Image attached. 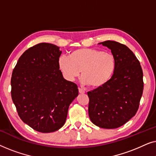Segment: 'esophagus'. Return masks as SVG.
<instances>
[{"label":"esophagus","instance_id":"34e87169","mask_svg":"<svg viewBox=\"0 0 156 156\" xmlns=\"http://www.w3.org/2000/svg\"><path fill=\"white\" fill-rule=\"evenodd\" d=\"M79 93L80 94H84L85 93V91L83 90V89H80V88H79Z\"/></svg>","mask_w":156,"mask_h":156}]
</instances>
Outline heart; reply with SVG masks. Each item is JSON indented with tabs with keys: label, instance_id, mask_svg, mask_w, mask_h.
I'll use <instances>...</instances> for the list:
<instances>
[{
	"label": "heart",
	"instance_id": "obj_1",
	"mask_svg": "<svg viewBox=\"0 0 156 156\" xmlns=\"http://www.w3.org/2000/svg\"><path fill=\"white\" fill-rule=\"evenodd\" d=\"M58 65L64 77L69 82H74L81 72L83 84L99 88L114 75L116 59L111 52L83 48L72 51L69 57L61 56Z\"/></svg>",
	"mask_w": 156,
	"mask_h": 156
}]
</instances>
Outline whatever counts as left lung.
Here are the masks:
<instances>
[{
    "label": "left lung",
    "mask_w": 156,
    "mask_h": 156,
    "mask_svg": "<svg viewBox=\"0 0 156 156\" xmlns=\"http://www.w3.org/2000/svg\"><path fill=\"white\" fill-rule=\"evenodd\" d=\"M116 59V69L104 86L89 91V116L94 124L107 129L125 124L137 112L144 90L143 71L133 52L124 44L106 40Z\"/></svg>",
    "instance_id": "left-lung-1"
}]
</instances>
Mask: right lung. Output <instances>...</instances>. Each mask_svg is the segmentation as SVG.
Here are the masks:
<instances>
[{"instance_id":"add662e5","label":"right lung","mask_w":156,"mask_h":156,"mask_svg":"<svg viewBox=\"0 0 156 156\" xmlns=\"http://www.w3.org/2000/svg\"><path fill=\"white\" fill-rule=\"evenodd\" d=\"M61 54L55 44H36L21 55L12 74L11 97L19 116L42 133L63 126L70 104L79 94L76 84L59 70Z\"/></svg>"}]
</instances>
